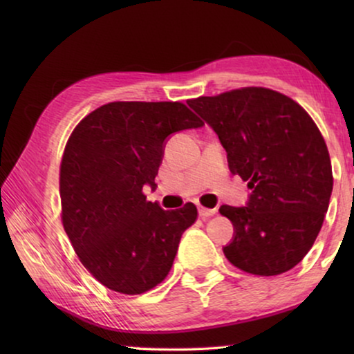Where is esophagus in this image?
Returning <instances> with one entry per match:
<instances>
[{
    "label": "esophagus",
    "instance_id": "34e87169",
    "mask_svg": "<svg viewBox=\"0 0 354 354\" xmlns=\"http://www.w3.org/2000/svg\"><path fill=\"white\" fill-rule=\"evenodd\" d=\"M198 212H200V216L203 217V219H207V217L214 216L217 209H211V207H205V206H200L198 207Z\"/></svg>",
    "mask_w": 354,
    "mask_h": 354
}]
</instances>
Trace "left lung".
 <instances>
[{
	"instance_id": "left-lung-1",
	"label": "left lung",
	"mask_w": 354,
	"mask_h": 354,
	"mask_svg": "<svg viewBox=\"0 0 354 354\" xmlns=\"http://www.w3.org/2000/svg\"><path fill=\"white\" fill-rule=\"evenodd\" d=\"M214 129L234 176L248 182V206L222 205L235 236L225 258L248 274L293 269L316 241L333 187L321 130L297 101L264 86L188 100Z\"/></svg>"
}]
</instances>
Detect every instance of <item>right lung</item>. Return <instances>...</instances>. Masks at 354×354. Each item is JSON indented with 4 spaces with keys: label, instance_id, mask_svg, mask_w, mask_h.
<instances>
[{
    "label": "right lung",
    "instance_id": "add662e5",
    "mask_svg": "<svg viewBox=\"0 0 354 354\" xmlns=\"http://www.w3.org/2000/svg\"><path fill=\"white\" fill-rule=\"evenodd\" d=\"M201 125L180 101H114L72 130L59 166L61 219L80 263L104 287L140 295L167 277L198 211L193 203L164 211L143 185H156L164 140Z\"/></svg>",
    "mask_w": 354,
    "mask_h": 354
}]
</instances>
